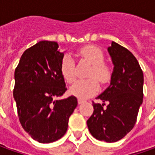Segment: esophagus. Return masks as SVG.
Masks as SVG:
<instances>
[{"label": "esophagus", "instance_id": "esophagus-1", "mask_svg": "<svg viewBox=\"0 0 155 155\" xmlns=\"http://www.w3.org/2000/svg\"><path fill=\"white\" fill-rule=\"evenodd\" d=\"M85 101H86L83 100V99H81V98H79V99H78V103H79V104H82V103L85 102Z\"/></svg>", "mask_w": 155, "mask_h": 155}]
</instances>
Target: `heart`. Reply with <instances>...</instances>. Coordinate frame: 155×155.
I'll return each mask as SVG.
<instances>
[{"instance_id": "1", "label": "heart", "mask_w": 155, "mask_h": 155, "mask_svg": "<svg viewBox=\"0 0 155 155\" xmlns=\"http://www.w3.org/2000/svg\"><path fill=\"white\" fill-rule=\"evenodd\" d=\"M80 55L92 64L88 76L92 77L87 80L76 81L69 89L72 95L81 99H85L96 94L100 89V84L107 83L112 77V70L108 65L104 63V54L102 51L94 46H86L81 48ZM61 73L64 80L72 83L76 79V71L73 58L69 54H65L61 62ZM97 78V80L96 78Z\"/></svg>"}]
</instances>
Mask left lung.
Segmentation results:
<instances>
[{"mask_svg":"<svg viewBox=\"0 0 155 155\" xmlns=\"http://www.w3.org/2000/svg\"><path fill=\"white\" fill-rule=\"evenodd\" d=\"M107 51L114 64L110 85L96 98L102 103L93 101L94 113L87 124L95 139L115 142L131 131L136 122L143 101L144 77L130 51L114 41Z\"/></svg>","mask_w":155,"mask_h":155,"instance_id":"8db88e82","label":"left lung"}]
</instances>
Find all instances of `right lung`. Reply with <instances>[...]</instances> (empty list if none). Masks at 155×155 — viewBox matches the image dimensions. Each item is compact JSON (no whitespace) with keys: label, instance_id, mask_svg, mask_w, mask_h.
<instances>
[{"label":"right lung","instance_id":"obj_1","mask_svg":"<svg viewBox=\"0 0 155 155\" xmlns=\"http://www.w3.org/2000/svg\"><path fill=\"white\" fill-rule=\"evenodd\" d=\"M57 42L42 41L24 52L15 71L14 98L20 122L41 143L61 139L77 107L75 96L57 100L67 91L61 73L64 53Z\"/></svg>","mask_w":155,"mask_h":155}]
</instances>
